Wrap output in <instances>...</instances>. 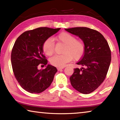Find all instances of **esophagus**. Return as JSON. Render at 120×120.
Segmentation results:
<instances>
[{"label":"esophagus","mask_w":120,"mask_h":120,"mask_svg":"<svg viewBox=\"0 0 120 120\" xmlns=\"http://www.w3.org/2000/svg\"><path fill=\"white\" fill-rule=\"evenodd\" d=\"M65 67H58V70H60L61 69H64Z\"/></svg>","instance_id":"1"}]
</instances>
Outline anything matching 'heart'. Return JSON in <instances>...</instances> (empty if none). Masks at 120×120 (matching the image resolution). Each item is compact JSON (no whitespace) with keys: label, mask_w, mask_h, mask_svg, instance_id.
<instances>
[{"label":"heart","mask_w":120,"mask_h":120,"mask_svg":"<svg viewBox=\"0 0 120 120\" xmlns=\"http://www.w3.org/2000/svg\"><path fill=\"white\" fill-rule=\"evenodd\" d=\"M56 39L65 44L62 54H56L50 59V64L56 67H64L74 58L79 60L85 53L86 45L84 41L77 38L76 36L67 32H63L57 36ZM43 51L46 56H51L55 51V44L52 38L45 41L43 45Z\"/></svg>","instance_id":"obj_1"}]
</instances>
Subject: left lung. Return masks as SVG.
Here are the masks:
<instances>
[{
	"label": "left lung",
	"mask_w": 120,
	"mask_h": 120,
	"mask_svg": "<svg viewBox=\"0 0 120 120\" xmlns=\"http://www.w3.org/2000/svg\"><path fill=\"white\" fill-rule=\"evenodd\" d=\"M78 36L86 45L85 53L77 63L82 67L75 68L70 77L71 84L82 94L94 92L104 82L111 61V51L107 41L96 30L86 27L66 28Z\"/></svg>",
	"instance_id": "1"
}]
</instances>
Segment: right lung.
<instances>
[{"instance_id":"obj_1","label":"right lung","mask_w":120,"mask_h":120,"mask_svg":"<svg viewBox=\"0 0 120 120\" xmlns=\"http://www.w3.org/2000/svg\"><path fill=\"white\" fill-rule=\"evenodd\" d=\"M60 30L47 27L27 31L19 36L11 53V63L15 77L22 88L31 93H40L50 86L57 71L55 67L48 64L38 70V66L48 64L43 54L45 41Z\"/></svg>"}]
</instances>
